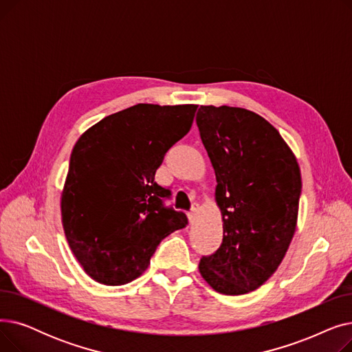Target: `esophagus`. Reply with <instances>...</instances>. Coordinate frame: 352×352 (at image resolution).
Listing matches in <instances>:
<instances>
[{"label": "esophagus", "instance_id": "1", "mask_svg": "<svg viewBox=\"0 0 352 352\" xmlns=\"http://www.w3.org/2000/svg\"><path fill=\"white\" fill-rule=\"evenodd\" d=\"M198 210H199L198 204H192V207H191V210H190V212H188L190 223H194V221H195V217H197V212H198Z\"/></svg>", "mask_w": 352, "mask_h": 352}]
</instances>
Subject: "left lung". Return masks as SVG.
<instances>
[{"label":"left lung","instance_id":"1","mask_svg":"<svg viewBox=\"0 0 352 352\" xmlns=\"http://www.w3.org/2000/svg\"><path fill=\"white\" fill-rule=\"evenodd\" d=\"M195 121L214 166L224 221L223 243L201 256L199 272L221 294H247L270 278L289 247L300 166L280 133L252 111L201 105Z\"/></svg>","mask_w":352,"mask_h":352}]
</instances>
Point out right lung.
<instances>
[{
  "label": "right lung",
  "mask_w": 352,
  "mask_h": 352,
  "mask_svg": "<svg viewBox=\"0 0 352 352\" xmlns=\"http://www.w3.org/2000/svg\"><path fill=\"white\" fill-rule=\"evenodd\" d=\"M197 105L137 104L108 116L74 146L61 197L68 245L84 271L105 285L131 283L165 236L187 227L165 206L155 181L170 148L187 135Z\"/></svg>",
  "instance_id": "right-lung-1"
}]
</instances>
